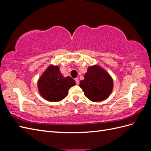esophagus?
Wrapping results in <instances>:
<instances>
[{
  "label": "esophagus",
  "mask_w": 151,
  "mask_h": 151,
  "mask_svg": "<svg viewBox=\"0 0 151 151\" xmlns=\"http://www.w3.org/2000/svg\"><path fill=\"white\" fill-rule=\"evenodd\" d=\"M75 81L76 82V84H79V79L78 78H76L75 79Z\"/></svg>",
  "instance_id": "1"
}]
</instances>
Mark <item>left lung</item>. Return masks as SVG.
Here are the masks:
<instances>
[{
	"instance_id": "obj_1",
	"label": "left lung",
	"mask_w": 151,
	"mask_h": 151,
	"mask_svg": "<svg viewBox=\"0 0 151 151\" xmlns=\"http://www.w3.org/2000/svg\"><path fill=\"white\" fill-rule=\"evenodd\" d=\"M79 86L86 98L93 102L106 99L112 93L113 81L109 73L98 65L89 66Z\"/></svg>"
}]
</instances>
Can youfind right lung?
Masks as SVG:
<instances>
[{
    "mask_svg": "<svg viewBox=\"0 0 151 151\" xmlns=\"http://www.w3.org/2000/svg\"><path fill=\"white\" fill-rule=\"evenodd\" d=\"M76 85L72 77H63L58 65H50L38 81V92L48 101L57 102L64 99L68 91Z\"/></svg>",
    "mask_w": 151,
    "mask_h": 151,
    "instance_id": "obj_1",
    "label": "right lung"
}]
</instances>
